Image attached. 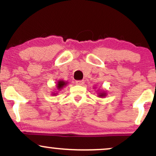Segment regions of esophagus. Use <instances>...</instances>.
Returning <instances> with one entry per match:
<instances>
[{
	"mask_svg": "<svg viewBox=\"0 0 156 156\" xmlns=\"http://www.w3.org/2000/svg\"><path fill=\"white\" fill-rule=\"evenodd\" d=\"M76 85H79V86H82V85H83L84 84V80H76Z\"/></svg>",
	"mask_w": 156,
	"mask_h": 156,
	"instance_id": "esophagus-1",
	"label": "esophagus"
}]
</instances>
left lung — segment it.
I'll return each instance as SVG.
<instances>
[{
	"mask_svg": "<svg viewBox=\"0 0 156 156\" xmlns=\"http://www.w3.org/2000/svg\"><path fill=\"white\" fill-rule=\"evenodd\" d=\"M105 95H106V93L105 92H100L99 93V96L100 98H103V97H105Z\"/></svg>",
	"mask_w": 156,
	"mask_h": 156,
	"instance_id": "1",
	"label": "left lung"
}]
</instances>
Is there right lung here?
I'll list each match as a JSON object with an SVG mask.
<instances>
[{
	"label": "right lung",
	"instance_id": "obj_1",
	"mask_svg": "<svg viewBox=\"0 0 156 156\" xmlns=\"http://www.w3.org/2000/svg\"><path fill=\"white\" fill-rule=\"evenodd\" d=\"M67 82H65L64 80H58V83H57V85H56V87H57V89H58V91H60L61 89L63 88L64 87H65L66 85H67ZM57 94V93H56ZM53 95H55V93H53Z\"/></svg>",
	"mask_w": 156,
	"mask_h": 156
}]
</instances>
